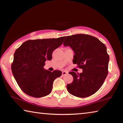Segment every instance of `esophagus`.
<instances>
[{"mask_svg": "<svg viewBox=\"0 0 123 123\" xmlns=\"http://www.w3.org/2000/svg\"><path fill=\"white\" fill-rule=\"evenodd\" d=\"M68 74V73L67 72H65V71H63L62 72V75H66V74Z\"/></svg>", "mask_w": 123, "mask_h": 123, "instance_id": "obj_1", "label": "esophagus"}]
</instances>
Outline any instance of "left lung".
Listing matches in <instances>:
<instances>
[{
  "label": "left lung",
  "instance_id": "1",
  "mask_svg": "<svg viewBox=\"0 0 123 123\" xmlns=\"http://www.w3.org/2000/svg\"><path fill=\"white\" fill-rule=\"evenodd\" d=\"M63 44L72 49L75 54L73 62L82 69L80 74L69 73L73 81L67 85L68 92L80 98L94 94L108 74L110 58L105 45L96 37L85 34L68 36Z\"/></svg>",
  "mask_w": 123,
  "mask_h": 123
}]
</instances>
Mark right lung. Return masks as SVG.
<instances>
[{
	"mask_svg": "<svg viewBox=\"0 0 123 123\" xmlns=\"http://www.w3.org/2000/svg\"><path fill=\"white\" fill-rule=\"evenodd\" d=\"M65 38L28 40L16 50L11 69L17 83L25 94L41 98L51 92L54 80L61 75L62 72H51L43 67L47 60L52 59L53 51Z\"/></svg>",
	"mask_w": 123,
	"mask_h": 123,
	"instance_id": "1",
	"label": "right lung"
}]
</instances>
